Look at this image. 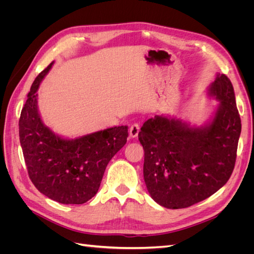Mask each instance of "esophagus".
I'll use <instances>...</instances> for the list:
<instances>
[{"mask_svg":"<svg viewBox=\"0 0 254 254\" xmlns=\"http://www.w3.org/2000/svg\"><path fill=\"white\" fill-rule=\"evenodd\" d=\"M140 131V125L137 123H134V124L131 125V127L129 128V135L131 137H136L137 134H139Z\"/></svg>","mask_w":254,"mask_h":254,"instance_id":"34e87169","label":"esophagus"}]
</instances>
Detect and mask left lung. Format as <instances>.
Listing matches in <instances>:
<instances>
[{
  "instance_id": "8db88e82",
  "label": "left lung",
  "mask_w": 254,
  "mask_h": 254,
  "mask_svg": "<svg viewBox=\"0 0 254 254\" xmlns=\"http://www.w3.org/2000/svg\"><path fill=\"white\" fill-rule=\"evenodd\" d=\"M207 91L219 104L203 126L156 115L139 132L146 188L167 209L204 200L225 186L234 170L242 124L233 86L225 74H217Z\"/></svg>"
}]
</instances>
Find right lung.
Listing matches in <instances>:
<instances>
[{
	"label": "right lung",
	"instance_id": "right-lung-1",
	"mask_svg": "<svg viewBox=\"0 0 254 254\" xmlns=\"http://www.w3.org/2000/svg\"><path fill=\"white\" fill-rule=\"evenodd\" d=\"M53 63L37 76L19 121L20 143L30 180L37 190L64 204H82L94 197L107 165L127 142L128 127L107 128L64 139L44 125L37 91Z\"/></svg>",
	"mask_w": 254,
	"mask_h": 254
}]
</instances>
